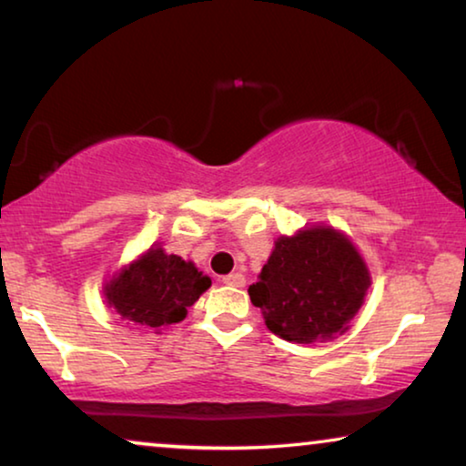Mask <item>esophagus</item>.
I'll use <instances>...</instances> for the list:
<instances>
[{"label":"esophagus","instance_id":"34e87169","mask_svg":"<svg viewBox=\"0 0 466 466\" xmlns=\"http://www.w3.org/2000/svg\"><path fill=\"white\" fill-rule=\"evenodd\" d=\"M222 284L227 286H235V289H241L246 284V278L241 273H228V276L222 278Z\"/></svg>","mask_w":466,"mask_h":466}]
</instances>
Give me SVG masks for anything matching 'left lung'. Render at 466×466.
<instances>
[{
  "instance_id": "1",
  "label": "left lung",
  "mask_w": 466,
  "mask_h": 466,
  "mask_svg": "<svg viewBox=\"0 0 466 466\" xmlns=\"http://www.w3.org/2000/svg\"><path fill=\"white\" fill-rule=\"evenodd\" d=\"M369 284L367 265L352 241L335 228L311 227L276 241L248 295L271 333L314 343L346 333Z\"/></svg>"
}]
</instances>
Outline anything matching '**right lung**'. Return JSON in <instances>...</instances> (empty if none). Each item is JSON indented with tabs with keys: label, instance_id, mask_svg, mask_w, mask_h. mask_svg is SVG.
Wrapping results in <instances>:
<instances>
[{
	"label": "right lung",
	"instance_id": "1",
	"mask_svg": "<svg viewBox=\"0 0 466 466\" xmlns=\"http://www.w3.org/2000/svg\"><path fill=\"white\" fill-rule=\"evenodd\" d=\"M212 279L176 254L150 248L106 286V299L127 324L163 329L187 318V309Z\"/></svg>",
	"mask_w": 466,
	"mask_h": 466
}]
</instances>
